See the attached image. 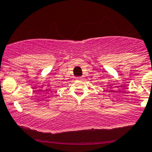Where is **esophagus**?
Listing matches in <instances>:
<instances>
[{
	"instance_id": "1",
	"label": "esophagus",
	"mask_w": 152,
	"mask_h": 152,
	"mask_svg": "<svg viewBox=\"0 0 152 152\" xmlns=\"http://www.w3.org/2000/svg\"><path fill=\"white\" fill-rule=\"evenodd\" d=\"M82 76H77V77H76V79H77V80H82Z\"/></svg>"
}]
</instances>
